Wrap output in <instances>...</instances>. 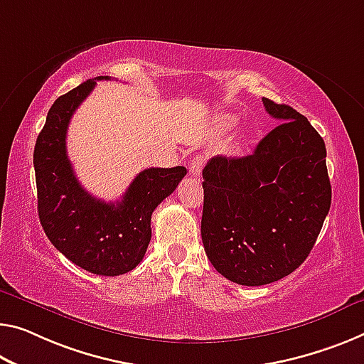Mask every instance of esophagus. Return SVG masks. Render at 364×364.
<instances>
[{
	"label": "esophagus",
	"mask_w": 364,
	"mask_h": 364,
	"mask_svg": "<svg viewBox=\"0 0 364 364\" xmlns=\"http://www.w3.org/2000/svg\"><path fill=\"white\" fill-rule=\"evenodd\" d=\"M203 166H205V156H201V154L195 156V158L190 161V166H188L190 176L200 177V172H201V169H203Z\"/></svg>",
	"instance_id": "obj_1"
}]
</instances>
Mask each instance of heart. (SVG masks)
<instances>
[{
	"label": "heart",
	"mask_w": 364,
	"mask_h": 364,
	"mask_svg": "<svg viewBox=\"0 0 364 364\" xmlns=\"http://www.w3.org/2000/svg\"><path fill=\"white\" fill-rule=\"evenodd\" d=\"M231 124H232V120H231V119H225V120H223V125L229 127V125H231Z\"/></svg>",
	"instance_id": "obj_1"
}]
</instances>
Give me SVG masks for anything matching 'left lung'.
Segmentation results:
<instances>
[{"label":"left lung","instance_id":"left-lung-1","mask_svg":"<svg viewBox=\"0 0 364 364\" xmlns=\"http://www.w3.org/2000/svg\"><path fill=\"white\" fill-rule=\"evenodd\" d=\"M262 100L282 124L252 154L215 156L203 169L205 252L244 287L278 282L303 264L332 201L322 136L293 107Z\"/></svg>","mask_w":364,"mask_h":364}]
</instances>
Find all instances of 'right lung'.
<instances>
[{"label":"right lung","instance_id":"right-lung-1","mask_svg":"<svg viewBox=\"0 0 364 364\" xmlns=\"http://www.w3.org/2000/svg\"><path fill=\"white\" fill-rule=\"evenodd\" d=\"M100 80L109 76L87 80L55 100L33 148V169L38 218L50 242L86 272L117 277L143 260L151 240V215L174 192L187 169H144L114 203L81 187L66 154V130L75 110Z\"/></svg>","mask_w":364,"mask_h":364}]
</instances>
